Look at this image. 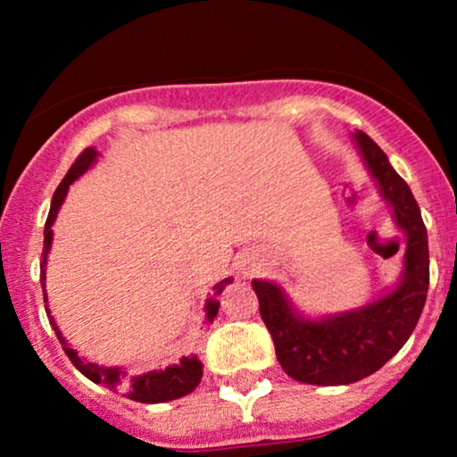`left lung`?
Returning <instances> with one entry per match:
<instances>
[{
  "mask_svg": "<svg viewBox=\"0 0 457 457\" xmlns=\"http://www.w3.org/2000/svg\"><path fill=\"white\" fill-rule=\"evenodd\" d=\"M354 141L380 195L393 208L397 228L406 234L403 270L395 290L353 312L307 320L277 283L251 281L277 361L290 378L307 385H350L378 371L408 342L428 298V229L417 199L374 139L356 130Z\"/></svg>",
  "mask_w": 457,
  "mask_h": 457,
  "instance_id": "obj_1",
  "label": "left lung"
}]
</instances>
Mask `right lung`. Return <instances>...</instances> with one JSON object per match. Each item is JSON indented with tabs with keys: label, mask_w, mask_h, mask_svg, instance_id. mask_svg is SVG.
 I'll use <instances>...</instances> for the list:
<instances>
[{
	"label": "right lung",
	"mask_w": 457,
	"mask_h": 457,
	"mask_svg": "<svg viewBox=\"0 0 457 457\" xmlns=\"http://www.w3.org/2000/svg\"><path fill=\"white\" fill-rule=\"evenodd\" d=\"M96 156H98V152L94 148L83 150L81 154L77 156V161L72 162V167L68 170L64 180L60 182V187H57L55 193H54V202H51L49 217H46V223H45V249H43V262H40V283H43L46 316H49V305H46V290H45V281H46L45 266H46V255H49V249H51V240H54V229H51V225H54L55 217H57V211H60L62 202H64L68 187H71L79 176H83L87 170H90V167L94 165V161H96ZM228 283H232L229 277H228V279L219 281L217 286L212 287L214 295L206 301V320H208V322H212L214 316H217V312H219L217 296L221 295ZM49 322H51V327H54L57 339H60V344H62V348H64L66 356L72 361V365H75L77 370L81 371L83 376H86V378L96 382V385L109 386L112 391L124 393L129 400H135V402H141V403L171 402V400H178V397L188 395V393H191L199 385V380H202L204 365L199 363L197 356H182L180 363H178V365H170V367H165V370L145 371V374H137V376L130 374V371L124 370V367H103V365L90 363V361H83L81 356L77 354V350H72L71 345H68L64 335L60 333L55 320L51 316H49Z\"/></svg>",
	"instance_id": "1"
}]
</instances>
